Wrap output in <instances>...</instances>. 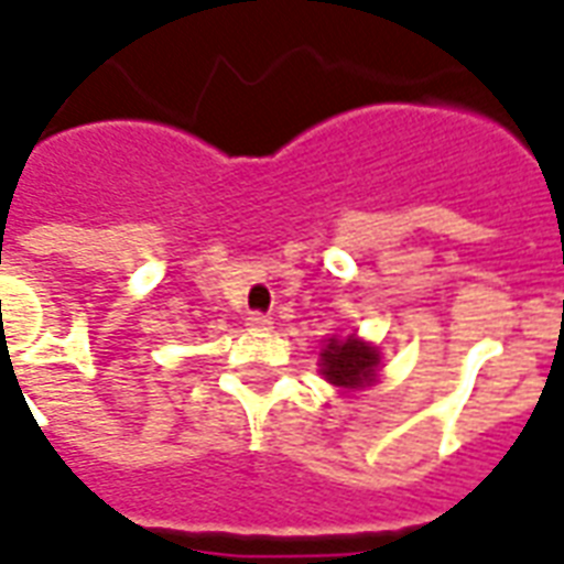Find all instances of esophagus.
<instances>
[{
    "instance_id": "obj_1",
    "label": "esophagus",
    "mask_w": 564,
    "mask_h": 564,
    "mask_svg": "<svg viewBox=\"0 0 564 564\" xmlns=\"http://www.w3.org/2000/svg\"><path fill=\"white\" fill-rule=\"evenodd\" d=\"M248 325L253 328V332H269L271 328V316L269 314H260V311H253V314H248Z\"/></svg>"
}]
</instances>
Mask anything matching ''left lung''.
<instances>
[{
    "instance_id": "8db88e82",
    "label": "left lung",
    "mask_w": 564,
    "mask_h": 564,
    "mask_svg": "<svg viewBox=\"0 0 564 564\" xmlns=\"http://www.w3.org/2000/svg\"><path fill=\"white\" fill-rule=\"evenodd\" d=\"M379 352L356 337L337 340L332 337L323 349V373L328 382L344 388H358L377 377Z\"/></svg>"
}]
</instances>
